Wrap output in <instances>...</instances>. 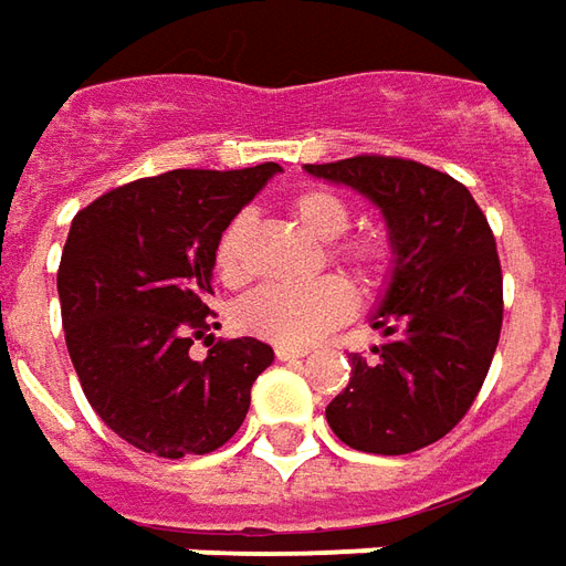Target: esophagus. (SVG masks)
<instances>
[{
    "instance_id": "1",
    "label": "esophagus",
    "mask_w": 566,
    "mask_h": 566,
    "mask_svg": "<svg viewBox=\"0 0 566 566\" xmlns=\"http://www.w3.org/2000/svg\"><path fill=\"white\" fill-rule=\"evenodd\" d=\"M310 349H300V346H275V358L279 361H296V358H306Z\"/></svg>"
}]
</instances>
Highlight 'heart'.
<instances>
[{"mask_svg": "<svg viewBox=\"0 0 566 566\" xmlns=\"http://www.w3.org/2000/svg\"><path fill=\"white\" fill-rule=\"evenodd\" d=\"M287 211L310 235L327 244V260L349 272L361 291L377 294L395 272V248L379 232L346 235L352 227V205L337 189L310 187L287 199ZM248 232L251 214L239 211L220 229L214 244V266L220 279L229 284L244 282L248 275ZM355 310V291L339 275H322L300 284H263L248 294L235 310V322L244 334L270 339L279 346H306L327 334L331 327L346 322Z\"/></svg>", "mask_w": 566, "mask_h": 566, "instance_id": "heart-1", "label": "heart"}]
</instances>
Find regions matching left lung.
<instances>
[{
    "label": "left lung",
    "instance_id": "8db88e82",
    "mask_svg": "<svg viewBox=\"0 0 566 566\" xmlns=\"http://www.w3.org/2000/svg\"><path fill=\"white\" fill-rule=\"evenodd\" d=\"M361 189L386 214L395 272L374 327V355L352 352L349 386L324 417L343 444L413 453L475 405L503 331V270L488 217L450 174L398 156L306 165Z\"/></svg>",
    "mask_w": 566,
    "mask_h": 566
}]
</instances>
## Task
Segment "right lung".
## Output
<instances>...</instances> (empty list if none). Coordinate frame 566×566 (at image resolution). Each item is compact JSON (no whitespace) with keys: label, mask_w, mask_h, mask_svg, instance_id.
I'll use <instances>...</instances> for the list:
<instances>
[{"label":"right lung","mask_w":566,"mask_h":566,"mask_svg":"<svg viewBox=\"0 0 566 566\" xmlns=\"http://www.w3.org/2000/svg\"><path fill=\"white\" fill-rule=\"evenodd\" d=\"M275 171V161L177 168L109 189L73 217L57 270L66 349L97 417L144 453L223 448L272 365L254 337L217 339L201 361L189 346L217 327V235Z\"/></svg>","instance_id":"right-lung-1"}]
</instances>
